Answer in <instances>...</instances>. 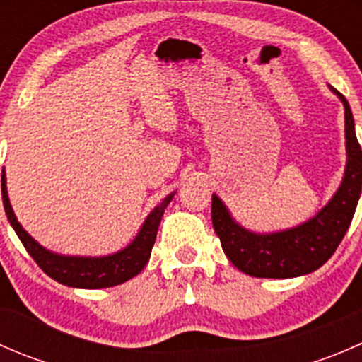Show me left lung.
I'll list each match as a JSON object with an SVG mask.
<instances>
[{
  "label": "left lung",
  "instance_id": "left-lung-1",
  "mask_svg": "<svg viewBox=\"0 0 362 362\" xmlns=\"http://www.w3.org/2000/svg\"><path fill=\"white\" fill-rule=\"evenodd\" d=\"M337 93V90H334ZM345 107L346 160L345 177L329 203L313 218L289 231L255 235L233 221L217 196L211 198V224L229 261L257 279H293L315 272L341 243L359 202L362 189V151L354 129L349 101L337 93Z\"/></svg>",
  "mask_w": 362,
  "mask_h": 362
}]
</instances>
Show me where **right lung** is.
<instances>
[{"label": "right lung", "mask_w": 362, "mask_h": 362, "mask_svg": "<svg viewBox=\"0 0 362 362\" xmlns=\"http://www.w3.org/2000/svg\"><path fill=\"white\" fill-rule=\"evenodd\" d=\"M1 196L3 206H5V214L8 217L10 224L16 229L24 249L35 259L36 264L50 279L57 280L64 286L80 287V289H105V287L119 286V284H124L126 280L136 276L148 262L152 247H154L156 242V235H158L160 217H163L164 210H166L171 198H173V194L166 196L163 203L158 204L151 211L136 238L124 250L107 255V257H64V255L52 254V252L38 245L24 231L23 226L17 222L12 206H10L8 196H6L5 173H1Z\"/></svg>", "instance_id": "obj_1"}]
</instances>
